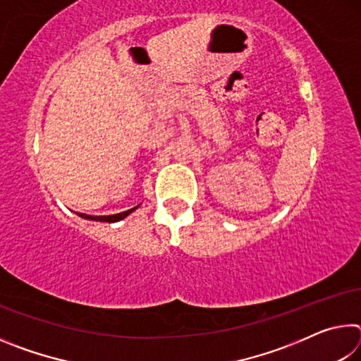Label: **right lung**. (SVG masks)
Returning a JSON list of instances; mask_svg holds the SVG:
<instances>
[{
	"label": "right lung",
	"mask_w": 361,
	"mask_h": 361,
	"mask_svg": "<svg viewBox=\"0 0 361 361\" xmlns=\"http://www.w3.org/2000/svg\"><path fill=\"white\" fill-rule=\"evenodd\" d=\"M140 207V204L137 207H133L130 210H126V212H121V213H116V215H106V216H92V215H85V213H76L78 216H81L84 219H92V221H103V223H116V221H121V219H124L126 216H129L132 212H135Z\"/></svg>",
	"instance_id": "obj_1"
}]
</instances>
